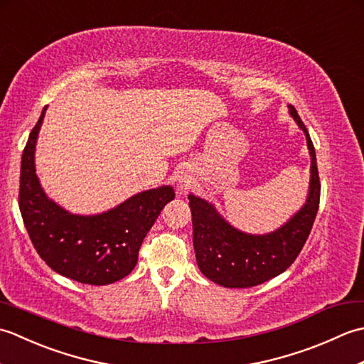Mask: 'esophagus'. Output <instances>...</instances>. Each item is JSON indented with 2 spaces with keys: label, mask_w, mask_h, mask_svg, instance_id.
Listing matches in <instances>:
<instances>
[{
  "label": "esophagus",
  "mask_w": 364,
  "mask_h": 364,
  "mask_svg": "<svg viewBox=\"0 0 364 364\" xmlns=\"http://www.w3.org/2000/svg\"><path fill=\"white\" fill-rule=\"evenodd\" d=\"M188 188H189V181L186 180V178H181V180H178V184H176L178 194H183V192L186 191Z\"/></svg>",
  "instance_id": "34e87169"
}]
</instances>
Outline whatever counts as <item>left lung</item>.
Listing matches in <instances>:
<instances>
[{"label": "left lung", "mask_w": 364, "mask_h": 364, "mask_svg": "<svg viewBox=\"0 0 364 364\" xmlns=\"http://www.w3.org/2000/svg\"><path fill=\"white\" fill-rule=\"evenodd\" d=\"M289 115L304 131L310 150V186L304 206L280 228L266 235H252L235 228L215 206L189 194L192 235L198 269L223 288H252L280 275L299 257L319 210L321 183L311 137L296 107L288 105Z\"/></svg>", "instance_id": "obj_1"}]
</instances>
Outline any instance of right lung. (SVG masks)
I'll list each match as a JSON object with an SVG mask.
<instances>
[{
  "instance_id": "1",
  "label": "right lung",
  "mask_w": 364,
  "mask_h": 364,
  "mask_svg": "<svg viewBox=\"0 0 364 364\" xmlns=\"http://www.w3.org/2000/svg\"><path fill=\"white\" fill-rule=\"evenodd\" d=\"M46 106L21 156L18 206L37 253L54 272L86 284H111L136 267L144 237L162 208L175 198L172 186L129 197L100 214H73L48 198L36 173V144Z\"/></svg>"
}]
</instances>
